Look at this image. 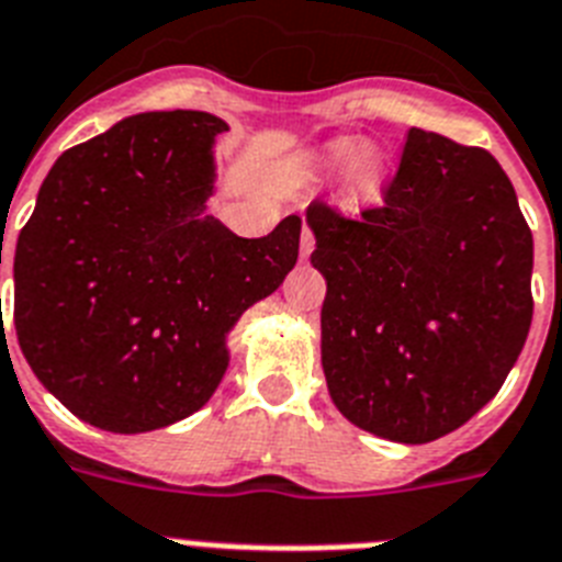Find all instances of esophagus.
<instances>
[{"mask_svg":"<svg viewBox=\"0 0 562 562\" xmlns=\"http://www.w3.org/2000/svg\"><path fill=\"white\" fill-rule=\"evenodd\" d=\"M311 251H314V234H311L308 225H303V237H300V254H303V259H308Z\"/></svg>","mask_w":562,"mask_h":562,"instance_id":"1","label":"esophagus"}]
</instances>
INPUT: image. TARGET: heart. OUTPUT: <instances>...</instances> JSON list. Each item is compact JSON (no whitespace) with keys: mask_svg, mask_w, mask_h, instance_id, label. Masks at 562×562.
<instances>
[{"mask_svg":"<svg viewBox=\"0 0 562 562\" xmlns=\"http://www.w3.org/2000/svg\"><path fill=\"white\" fill-rule=\"evenodd\" d=\"M314 165L319 171H339V205L351 214L383 202L391 177V162L380 145L360 143L353 136H337L314 150Z\"/></svg>","mask_w":562,"mask_h":562,"instance_id":"b5f03b06","label":"heart"}]
</instances>
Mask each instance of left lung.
Masks as SVG:
<instances>
[{
    "label": "left lung",
    "mask_w": 562,
    "mask_h": 562,
    "mask_svg": "<svg viewBox=\"0 0 562 562\" xmlns=\"http://www.w3.org/2000/svg\"><path fill=\"white\" fill-rule=\"evenodd\" d=\"M385 205L346 220L311 202L325 277L323 371L339 414L419 446L469 423L531 328L535 243L497 159L412 128Z\"/></svg>",
    "instance_id": "1"
}]
</instances>
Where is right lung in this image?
I'll use <instances>...</instances> for the list:
<instances>
[{"label":"right lung","mask_w":562,"mask_h":562,"mask_svg":"<svg viewBox=\"0 0 562 562\" xmlns=\"http://www.w3.org/2000/svg\"><path fill=\"white\" fill-rule=\"evenodd\" d=\"M223 131L205 111L116 122L56 159L19 234V348L102 431H154L200 412L228 369L231 328L296 266L300 216L245 239L209 214Z\"/></svg>","instance_id":"right-lung-1"}]
</instances>
